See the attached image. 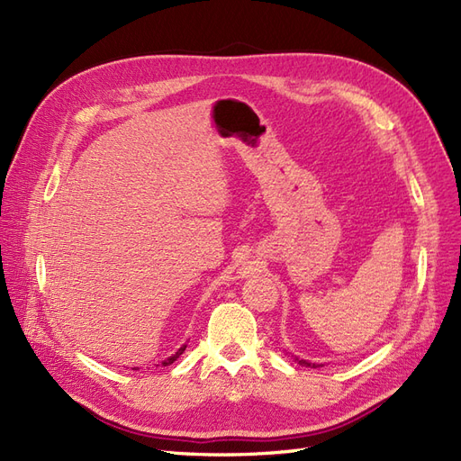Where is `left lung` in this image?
<instances>
[{"label": "left lung", "mask_w": 461, "mask_h": 461, "mask_svg": "<svg viewBox=\"0 0 461 461\" xmlns=\"http://www.w3.org/2000/svg\"><path fill=\"white\" fill-rule=\"evenodd\" d=\"M288 354V352H286ZM294 357V361H298L300 366H303V367H312V369H315V367H323V364H312V361H308V359H300L298 356H292Z\"/></svg>", "instance_id": "left-lung-1"}]
</instances>
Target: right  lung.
Returning <instances> with one entry per match:
<instances>
[{"label":"right lung","mask_w":461,"mask_h":461,"mask_svg":"<svg viewBox=\"0 0 461 461\" xmlns=\"http://www.w3.org/2000/svg\"><path fill=\"white\" fill-rule=\"evenodd\" d=\"M185 350H186V344H183V346H180V348H178V350H176V352H175L173 356H169V357H167V359H163V361H161V366H163V367H167V366H171V364H173V361H176V359H178L180 356H183V352H185Z\"/></svg>","instance_id":"right-lung-1"}]
</instances>
